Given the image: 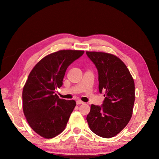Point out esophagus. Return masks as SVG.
I'll list each match as a JSON object with an SVG mask.
<instances>
[{
  "label": "esophagus",
  "mask_w": 159,
  "mask_h": 159,
  "mask_svg": "<svg viewBox=\"0 0 159 159\" xmlns=\"http://www.w3.org/2000/svg\"><path fill=\"white\" fill-rule=\"evenodd\" d=\"M82 104H84V102H82V101H80V100H79V101H77V104H78V105Z\"/></svg>",
  "instance_id": "esophagus-1"
}]
</instances>
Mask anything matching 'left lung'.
<instances>
[{
	"label": "left lung",
	"mask_w": 159,
	"mask_h": 159,
	"mask_svg": "<svg viewBox=\"0 0 159 159\" xmlns=\"http://www.w3.org/2000/svg\"><path fill=\"white\" fill-rule=\"evenodd\" d=\"M98 73L99 92L105 91L102 106L91 105L86 120L96 135L111 138L119 133L129 122L135 102V83L120 58L111 53L86 52Z\"/></svg>",
	"instance_id": "8db88e82"
}]
</instances>
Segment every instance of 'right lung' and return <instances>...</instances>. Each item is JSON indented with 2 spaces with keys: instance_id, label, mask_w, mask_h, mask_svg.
<instances>
[{
  "instance_id": "obj_1",
  "label": "right lung",
  "mask_w": 159,
  "mask_h": 159,
  "mask_svg": "<svg viewBox=\"0 0 159 159\" xmlns=\"http://www.w3.org/2000/svg\"><path fill=\"white\" fill-rule=\"evenodd\" d=\"M84 53L63 49L49 54L29 74L22 91L23 112L30 126L42 137L53 138L66 128L76 102L59 98L55 89L62 86L68 67Z\"/></svg>"
}]
</instances>
